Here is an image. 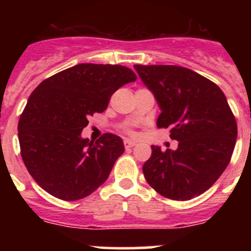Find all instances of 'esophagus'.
Returning a JSON list of instances; mask_svg holds the SVG:
<instances>
[{"mask_svg": "<svg viewBox=\"0 0 251 251\" xmlns=\"http://www.w3.org/2000/svg\"><path fill=\"white\" fill-rule=\"evenodd\" d=\"M124 146H125L126 149L132 148L133 146H136V142H133V141H131V140H125V141H124Z\"/></svg>", "mask_w": 251, "mask_h": 251, "instance_id": "1", "label": "esophagus"}]
</instances>
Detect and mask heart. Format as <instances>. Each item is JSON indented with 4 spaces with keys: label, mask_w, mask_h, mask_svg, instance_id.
Returning <instances> with one entry per match:
<instances>
[{
    "label": "heart",
    "mask_w": 251,
    "mask_h": 251,
    "mask_svg": "<svg viewBox=\"0 0 251 251\" xmlns=\"http://www.w3.org/2000/svg\"><path fill=\"white\" fill-rule=\"evenodd\" d=\"M124 131H125L126 133H128V135H133V133H135V132H133L132 128L130 127V126H125V127H124Z\"/></svg>",
    "instance_id": "b5f03b06"
}]
</instances>
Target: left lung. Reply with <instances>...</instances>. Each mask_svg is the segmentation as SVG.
Segmentation results:
<instances>
[{
	"label": "left lung",
	"mask_w": 251,
	"mask_h": 251,
	"mask_svg": "<svg viewBox=\"0 0 251 251\" xmlns=\"http://www.w3.org/2000/svg\"><path fill=\"white\" fill-rule=\"evenodd\" d=\"M161 113L156 126L170 127L176 151L151 146L143 174L151 188L173 201H189L217 181L233 154L237 121L221 88L177 65H133Z\"/></svg>",
	"instance_id": "1"
}]
</instances>
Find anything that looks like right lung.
<instances>
[{
    "label": "right lung",
    "instance_id": "1",
    "mask_svg": "<svg viewBox=\"0 0 251 251\" xmlns=\"http://www.w3.org/2000/svg\"><path fill=\"white\" fill-rule=\"evenodd\" d=\"M137 80L123 65L77 64L42 81L27 100L18 123L20 154L27 171L50 196L74 201L107 181L123 140L104 133L81 138L95 113L107 109L111 95Z\"/></svg>",
    "mask_w": 251,
    "mask_h": 251
}]
</instances>
